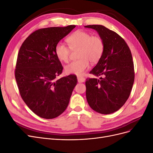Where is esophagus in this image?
I'll use <instances>...</instances> for the list:
<instances>
[{"mask_svg":"<svg viewBox=\"0 0 153 153\" xmlns=\"http://www.w3.org/2000/svg\"><path fill=\"white\" fill-rule=\"evenodd\" d=\"M77 79H78V82L82 83V82H84L85 80V78L84 77H82L80 76H77Z\"/></svg>","mask_w":153,"mask_h":153,"instance_id":"1","label":"esophagus"}]
</instances>
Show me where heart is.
Listing matches in <instances>:
<instances>
[{
  "instance_id": "b5f03b06",
  "label": "heart",
  "mask_w": 153,
  "mask_h": 153,
  "mask_svg": "<svg viewBox=\"0 0 153 153\" xmlns=\"http://www.w3.org/2000/svg\"><path fill=\"white\" fill-rule=\"evenodd\" d=\"M69 49L63 43H57L55 53L60 61L67 62L71 49H79L77 61L71 62L65 67L67 74L82 75L89 66V62L95 64L98 62L104 52V42L101 37L92 36L89 32L76 30L67 38Z\"/></svg>"
}]
</instances>
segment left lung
Wrapping results in <instances>:
<instances>
[{
	"mask_svg": "<svg viewBox=\"0 0 153 153\" xmlns=\"http://www.w3.org/2000/svg\"><path fill=\"white\" fill-rule=\"evenodd\" d=\"M98 32L104 42V52L89 73L97 78H87L86 98L96 112L110 114L121 108L128 99L135 79L130 49L123 38L101 25L85 26Z\"/></svg>",
	"mask_w": 153,
	"mask_h": 153,
	"instance_id": "1",
	"label": "left lung"
}]
</instances>
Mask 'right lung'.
<instances>
[{
	"mask_svg": "<svg viewBox=\"0 0 153 153\" xmlns=\"http://www.w3.org/2000/svg\"><path fill=\"white\" fill-rule=\"evenodd\" d=\"M76 26L40 29L32 32L18 52L15 78L22 98L40 117L53 119L64 112L77 84L75 75L56 79L63 67L55 45Z\"/></svg>",
	"mask_w": 153,
	"mask_h": 153,
	"instance_id": "add662e5",
	"label": "right lung"
}]
</instances>
